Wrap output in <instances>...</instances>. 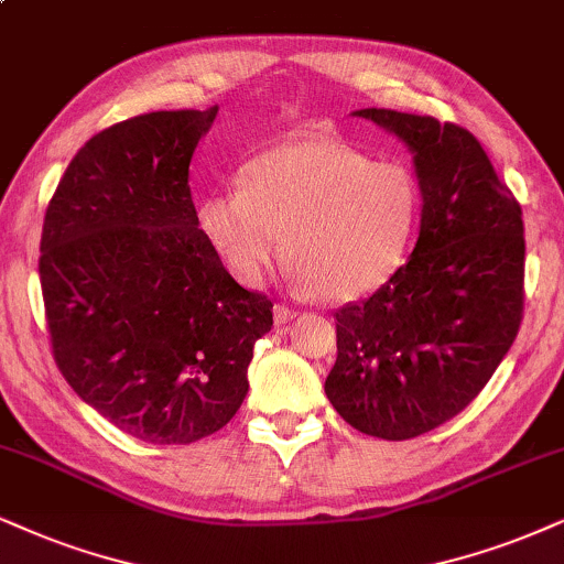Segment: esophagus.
<instances>
[{
  "label": "esophagus",
  "instance_id": "esophagus-1",
  "mask_svg": "<svg viewBox=\"0 0 564 564\" xmlns=\"http://www.w3.org/2000/svg\"><path fill=\"white\" fill-rule=\"evenodd\" d=\"M295 316H297V311L290 308V305H284V303L274 305V324H288V322H293Z\"/></svg>",
  "mask_w": 564,
  "mask_h": 564
}]
</instances>
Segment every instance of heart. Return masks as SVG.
I'll list each match as a JSON object with an SVG mask.
<instances>
[{
    "label": "heart",
    "mask_w": 564,
    "mask_h": 564,
    "mask_svg": "<svg viewBox=\"0 0 564 564\" xmlns=\"http://www.w3.org/2000/svg\"><path fill=\"white\" fill-rule=\"evenodd\" d=\"M413 177L343 141L303 138L242 166L240 187L204 198L198 225L235 280L256 288L276 261L329 301L373 293L400 269L415 225Z\"/></svg>",
    "instance_id": "1"
}]
</instances>
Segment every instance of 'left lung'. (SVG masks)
<instances>
[{"instance_id": "1", "label": "left lung", "mask_w": 564, "mask_h": 564, "mask_svg": "<svg viewBox=\"0 0 564 564\" xmlns=\"http://www.w3.org/2000/svg\"><path fill=\"white\" fill-rule=\"evenodd\" d=\"M352 115L413 151L421 232L389 282L335 311L337 360L324 392L352 429L402 442L470 405L516 343L523 212L460 124L373 107Z\"/></svg>"}]
</instances>
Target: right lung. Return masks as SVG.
Wrapping results in <instances>:
<instances>
[{"label": "right lung", "instance_id": "right-lung-1", "mask_svg": "<svg viewBox=\"0 0 564 564\" xmlns=\"http://www.w3.org/2000/svg\"><path fill=\"white\" fill-rule=\"evenodd\" d=\"M219 107L149 112L96 133L48 200L39 276L62 377L149 444L227 426L271 301L240 288L193 206L187 170Z\"/></svg>", "mask_w": 564, "mask_h": 564}]
</instances>
